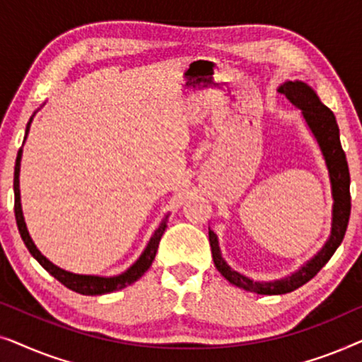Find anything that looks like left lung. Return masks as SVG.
I'll list each match as a JSON object with an SVG mask.
<instances>
[{"instance_id":"8db88e82","label":"left lung","mask_w":362,"mask_h":362,"mask_svg":"<svg viewBox=\"0 0 362 362\" xmlns=\"http://www.w3.org/2000/svg\"><path fill=\"white\" fill-rule=\"evenodd\" d=\"M279 92L284 93L295 107L301 108V113H303L306 123H308V127L311 128V132H313V135L320 143L321 151H323L326 166H328L331 177V187H333V227H331L329 240L326 242V245L321 249L320 254L316 255L315 259H311L303 269L288 276V279L267 281V284H264V281H254L247 279L244 275H240L239 272L232 270L221 257L217 235L209 229V244L216 269L219 270L230 284L237 285L239 288L254 291V293L260 295L290 293V291L296 290L298 286L305 285L306 281L313 279V276L326 265V262L333 257L336 249L341 245V242H343L351 216L349 168L348 161H346L344 150L339 141V128L338 123H336L334 113L321 103L313 88L300 81H288L281 83Z\"/></svg>"}]
</instances>
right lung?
<instances>
[{
    "instance_id": "add662e5",
    "label": "right lung",
    "mask_w": 362,
    "mask_h": 362,
    "mask_svg": "<svg viewBox=\"0 0 362 362\" xmlns=\"http://www.w3.org/2000/svg\"><path fill=\"white\" fill-rule=\"evenodd\" d=\"M29 125H31V120H29L28 127H26V135L29 132ZM26 138V136H24ZM19 161H21V150L18 151V158H16V165H14V216H16V224L19 229V234H21V239L24 244H26L29 254H31L34 259H36L39 264H41L44 269H46L49 274H51L54 279L61 281L64 286L71 288L72 291H77V293L82 295H103V293H112L115 290H122L125 286L132 285L133 281H136L140 276L145 274V272L150 269V265L155 260L158 245H160V240L163 234L166 230V219L161 222L160 227L155 230L153 234L150 244L146 245L145 252H143L140 259H138L135 264H133L130 269H128L125 274L118 275V276H110V279H105V276H93V275H76L71 274V272H66L62 269H59L54 264H51L46 257H44L41 252L36 249L34 242L29 237V232L26 229V224H24V217H23V211H21V201H19Z\"/></svg>"
}]
</instances>
